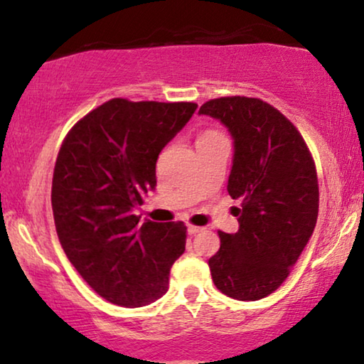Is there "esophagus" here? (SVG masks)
I'll list each match as a JSON object with an SVG mask.
<instances>
[{
    "label": "esophagus",
    "mask_w": 364,
    "mask_h": 364,
    "mask_svg": "<svg viewBox=\"0 0 364 364\" xmlns=\"http://www.w3.org/2000/svg\"><path fill=\"white\" fill-rule=\"evenodd\" d=\"M202 230H203L202 227H196V225H188V227H187V232H188V235H196V233L202 232Z\"/></svg>",
    "instance_id": "obj_1"
}]
</instances>
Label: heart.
<instances>
[{
  "mask_svg": "<svg viewBox=\"0 0 364 364\" xmlns=\"http://www.w3.org/2000/svg\"><path fill=\"white\" fill-rule=\"evenodd\" d=\"M222 136L220 134H217V132H213V131H208V132H203L200 137H198V141L197 142H200V141H213V139H220Z\"/></svg>",
  "mask_w": 364,
  "mask_h": 364,
  "instance_id": "1",
  "label": "heart"
}]
</instances>
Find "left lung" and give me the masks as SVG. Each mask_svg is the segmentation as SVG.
Instances as JSON below:
<instances>
[{
	"label": "left lung",
	"mask_w": 364,
	"mask_h": 364,
	"mask_svg": "<svg viewBox=\"0 0 364 364\" xmlns=\"http://www.w3.org/2000/svg\"><path fill=\"white\" fill-rule=\"evenodd\" d=\"M198 114L220 121L233 141L227 191L240 198L238 232H218L220 248L208 260L223 295L255 301L287 280L318 217V178L296 127L255 97H220Z\"/></svg>",
	"instance_id": "left-lung-1"
}]
</instances>
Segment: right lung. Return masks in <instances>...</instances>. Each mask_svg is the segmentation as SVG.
I'll use <instances>...</instances> for the list:
<instances>
[{
    "label": "right lung",
    "mask_w": 364,
    "mask_h": 364,
    "mask_svg": "<svg viewBox=\"0 0 364 364\" xmlns=\"http://www.w3.org/2000/svg\"><path fill=\"white\" fill-rule=\"evenodd\" d=\"M196 109L111 99L69 131L58 154L51 203L59 242L87 285L114 305L159 300L186 252L183 222L141 223L134 210L156 188L159 154Z\"/></svg>",
    "instance_id": "obj_1"
}]
</instances>
